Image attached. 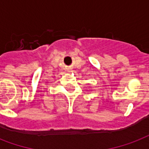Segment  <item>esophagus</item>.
<instances>
[{
    "mask_svg": "<svg viewBox=\"0 0 149 149\" xmlns=\"http://www.w3.org/2000/svg\"><path fill=\"white\" fill-rule=\"evenodd\" d=\"M69 70H70V69H67V71H68V72H70Z\"/></svg>",
    "mask_w": 149,
    "mask_h": 149,
    "instance_id": "obj_1",
    "label": "esophagus"
}]
</instances>
